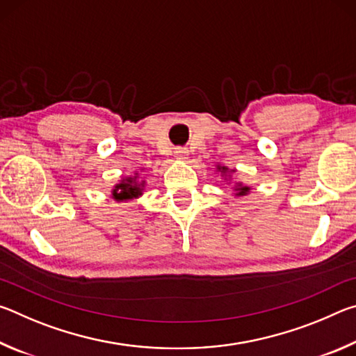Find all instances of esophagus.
Segmentation results:
<instances>
[{"instance_id": "1", "label": "esophagus", "mask_w": 356, "mask_h": 356, "mask_svg": "<svg viewBox=\"0 0 356 356\" xmlns=\"http://www.w3.org/2000/svg\"><path fill=\"white\" fill-rule=\"evenodd\" d=\"M186 155H188V150H186L185 147H176V149H174V156H176V159L184 160Z\"/></svg>"}]
</instances>
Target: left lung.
<instances>
[{
  "mask_svg": "<svg viewBox=\"0 0 356 356\" xmlns=\"http://www.w3.org/2000/svg\"><path fill=\"white\" fill-rule=\"evenodd\" d=\"M218 171H221L222 174H227L229 172L226 166H218ZM236 190H237V193H236L237 196H245V195H248V193H250V186H243L242 184H237Z\"/></svg>",
  "mask_w": 356,
  "mask_h": 356,
  "instance_id": "left-lung-1",
  "label": "left lung"
}]
</instances>
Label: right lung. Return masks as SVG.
I'll return each mask as SVG.
<instances>
[{
    "mask_svg": "<svg viewBox=\"0 0 356 356\" xmlns=\"http://www.w3.org/2000/svg\"><path fill=\"white\" fill-rule=\"evenodd\" d=\"M143 186H144V180H138V174L135 177H127L120 180V184L114 186L113 190V197L116 201H127V200H134V197H138L143 195Z\"/></svg>",
    "mask_w": 356,
    "mask_h": 356,
    "instance_id": "1",
    "label": "right lung"
}]
</instances>
